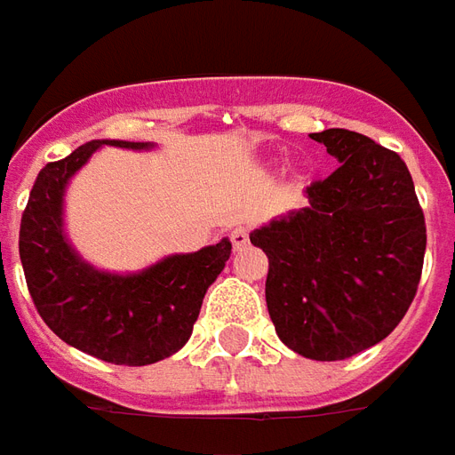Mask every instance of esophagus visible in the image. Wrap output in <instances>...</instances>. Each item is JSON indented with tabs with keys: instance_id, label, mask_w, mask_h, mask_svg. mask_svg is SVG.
I'll return each instance as SVG.
<instances>
[{
	"instance_id": "obj_1",
	"label": "esophagus",
	"mask_w": 455,
	"mask_h": 455,
	"mask_svg": "<svg viewBox=\"0 0 455 455\" xmlns=\"http://www.w3.org/2000/svg\"><path fill=\"white\" fill-rule=\"evenodd\" d=\"M230 240H233L235 250H244L250 244V235H247L244 228H235L233 233H230Z\"/></svg>"
}]
</instances>
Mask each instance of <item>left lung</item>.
I'll return each instance as SVG.
<instances>
[{"label": "left lung", "instance_id": "left-lung-1", "mask_svg": "<svg viewBox=\"0 0 455 455\" xmlns=\"http://www.w3.org/2000/svg\"><path fill=\"white\" fill-rule=\"evenodd\" d=\"M338 166L308 205L250 235L269 257L267 308L286 347L346 360L397 328L417 294L427 225L399 154L350 130L311 134Z\"/></svg>", "mask_w": 455, "mask_h": 455}]
</instances>
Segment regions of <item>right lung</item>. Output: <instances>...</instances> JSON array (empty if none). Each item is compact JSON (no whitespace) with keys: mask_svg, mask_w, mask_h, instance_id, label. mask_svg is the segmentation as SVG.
<instances>
[{"mask_svg":"<svg viewBox=\"0 0 455 455\" xmlns=\"http://www.w3.org/2000/svg\"><path fill=\"white\" fill-rule=\"evenodd\" d=\"M100 147L154 149L151 141L92 140L46 164L21 215L19 257L28 294L60 340L105 363L151 365L188 343L203 296L225 269L233 244L222 237L198 252L169 254L130 274L85 262L68 240L63 203L70 179Z\"/></svg>","mask_w":455,"mask_h":455,"instance_id":"obj_1","label":"right lung"}]
</instances>
